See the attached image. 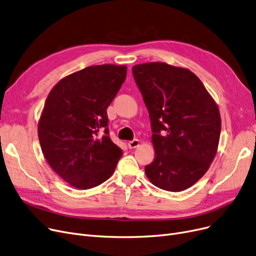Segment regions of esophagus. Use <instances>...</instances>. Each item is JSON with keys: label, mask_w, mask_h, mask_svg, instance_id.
Wrapping results in <instances>:
<instances>
[{"label": "esophagus", "mask_w": 256, "mask_h": 256, "mask_svg": "<svg viewBox=\"0 0 256 256\" xmlns=\"http://www.w3.org/2000/svg\"><path fill=\"white\" fill-rule=\"evenodd\" d=\"M139 144H140V140H138V139H134V140L130 141V142L128 143V148H138V146H139Z\"/></svg>", "instance_id": "esophagus-1"}]
</instances>
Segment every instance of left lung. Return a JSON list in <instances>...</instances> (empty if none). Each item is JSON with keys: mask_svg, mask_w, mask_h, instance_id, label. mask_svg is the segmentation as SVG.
I'll return each mask as SVG.
<instances>
[{"mask_svg": "<svg viewBox=\"0 0 256 256\" xmlns=\"http://www.w3.org/2000/svg\"><path fill=\"white\" fill-rule=\"evenodd\" d=\"M150 118L154 161L148 180L163 190L182 192L206 174L218 152L220 116L214 99L190 70L165 62L132 66Z\"/></svg>", "mask_w": 256, "mask_h": 256, "instance_id": "left-lung-1", "label": "left lung"}]
</instances>
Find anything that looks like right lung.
Instances as JSON below:
<instances>
[{"instance_id": "right-lung-1", "label": "right lung", "mask_w": 256, "mask_h": 256, "mask_svg": "<svg viewBox=\"0 0 256 256\" xmlns=\"http://www.w3.org/2000/svg\"><path fill=\"white\" fill-rule=\"evenodd\" d=\"M126 66H91L64 77L50 91L38 124L44 156L64 181L78 190L113 174L122 150L110 140L106 108L126 77ZM105 128L106 135L98 136Z\"/></svg>"}]
</instances>
